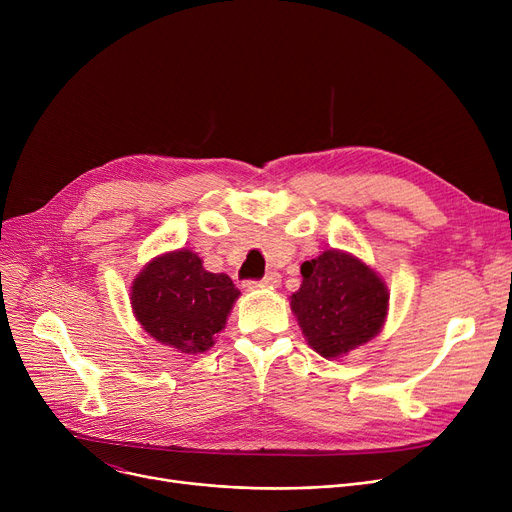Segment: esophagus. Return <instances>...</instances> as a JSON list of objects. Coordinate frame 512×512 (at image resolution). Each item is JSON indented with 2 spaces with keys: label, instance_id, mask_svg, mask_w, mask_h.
Listing matches in <instances>:
<instances>
[{
  "label": "esophagus",
  "instance_id": "34e87169",
  "mask_svg": "<svg viewBox=\"0 0 512 512\" xmlns=\"http://www.w3.org/2000/svg\"><path fill=\"white\" fill-rule=\"evenodd\" d=\"M251 286H267V288H276L280 284V274L278 272H270L265 274V278L261 282H249Z\"/></svg>",
  "mask_w": 512,
  "mask_h": 512
}]
</instances>
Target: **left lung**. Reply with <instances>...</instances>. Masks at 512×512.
Wrapping results in <instances>:
<instances>
[{"label": "left lung", "mask_w": 512, "mask_h": 512, "mask_svg": "<svg viewBox=\"0 0 512 512\" xmlns=\"http://www.w3.org/2000/svg\"><path fill=\"white\" fill-rule=\"evenodd\" d=\"M303 284L290 309L315 353L338 359L384 328L388 288L369 265L336 249L301 265Z\"/></svg>", "instance_id": "8db88e82"}]
</instances>
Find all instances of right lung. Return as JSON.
<instances>
[{
  "label": "right lung",
  "mask_w": 512,
  "mask_h": 512,
  "mask_svg": "<svg viewBox=\"0 0 512 512\" xmlns=\"http://www.w3.org/2000/svg\"><path fill=\"white\" fill-rule=\"evenodd\" d=\"M226 274H211L197 253L180 249L149 261L134 278L130 303L143 330L186 355L205 353L238 299Z\"/></svg>",
  "instance_id": "add662e5"
}]
</instances>
